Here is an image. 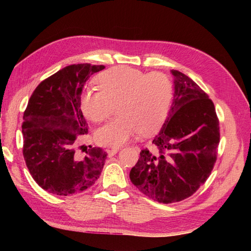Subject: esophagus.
Listing matches in <instances>:
<instances>
[{
	"instance_id": "34e87169",
	"label": "esophagus",
	"mask_w": 251,
	"mask_h": 251,
	"mask_svg": "<svg viewBox=\"0 0 251 251\" xmlns=\"http://www.w3.org/2000/svg\"><path fill=\"white\" fill-rule=\"evenodd\" d=\"M120 150V148H113V149H108L107 150V153H108V155H109V157H112V156H114L115 155L117 151Z\"/></svg>"
}]
</instances>
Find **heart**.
<instances>
[{"label": "heart", "mask_w": 251, "mask_h": 251, "mask_svg": "<svg viewBox=\"0 0 251 251\" xmlns=\"http://www.w3.org/2000/svg\"><path fill=\"white\" fill-rule=\"evenodd\" d=\"M100 91L82 94L80 108L85 116L101 123L108 119L117 104L119 115L96 132L102 146L119 147L139 132L150 134L162 125L173 98L170 78L160 72L144 73L135 68L117 66L97 77Z\"/></svg>", "instance_id": "b5f03b06"}]
</instances>
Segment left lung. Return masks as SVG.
I'll list each match as a JSON object with an SVG mask.
<instances>
[{
    "instance_id": "obj_1",
    "label": "left lung",
    "mask_w": 251,
    "mask_h": 251,
    "mask_svg": "<svg viewBox=\"0 0 251 251\" xmlns=\"http://www.w3.org/2000/svg\"><path fill=\"white\" fill-rule=\"evenodd\" d=\"M174 100L154 149H143L130 172L132 183L159 203H174L194 195L214 169L220 142L219 119L208 95L177 70Z\"/></svg>"
}]
</instances>
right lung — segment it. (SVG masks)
I'll return each instance as SVG.
<instances>
[{"mask_svg":"<svg viewBox=\"0 0 251 251\" xmlns=\"http://www.w3.org/2000/svg\"><path fill=\"white\" fill-rule=\"evenodd\" d=\"M104 66L63 68L35 88L22 125L23 156L34 181L58 196L86 191L100 178L108 154L100 148L81 151L76 139L88 133L80 109L82 88Z\"/></svg>","mask_w":251,"mask_h":251,"instance_id":"add662e5","label":"right lung"}]
</instances>
